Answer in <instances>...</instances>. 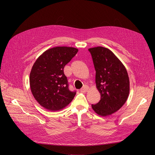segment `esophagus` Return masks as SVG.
<instances>
[{"instance_id":"obj_1","label":"esophagus","mask_w":155,"mask_h":155,"mask_svg":"<svg viewBox=\"0 0 155 155\" xmlns=\"http://www.w3.org/2000/svg\"><path fill=\"white\" fill-rule=\"evenodd\" d=\"M88 86H84L82 88H81V90H80V91L81 92H86L87 91H88Z\"/></svg>"}]
</instances>
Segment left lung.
<instances>
[{
  "mask_svg": "<svg viewBox=\"0 0 155 155\" xmlns=\"http://www.w3.org/2000/svg\"><path fill=\"white\" fill-rule=\"evenodd\" d=\"M96 70V83L101 99L92 109L101 116L118 110L127 100L130 83L123 63L111 50L102 46L89 48Z\"/></svg>",
  "mask_w": 155,
  "mask_h": 155,
  "instance_id": "obj_1",
  "label": "left lung"
}]
</instances>
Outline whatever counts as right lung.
<instances>
[{
    "mask_svg": "<svg viewBox=\"0 0 155 155\" xmlns=\"http://www.w3.org/2000/svg\"><path fill=\"white\" fill-rule=\"evenodd\" d=\"M78 51V49L67 46L51 48L42 54L33 65L30 74L31 92L45 109L61 110L74 99L76 92L68 89L63 69Z\"/></svg>",
    "mask_w": 155,
    "mask_h": 155,
    "instance_id": "obj_1",
    "label": "right lung"
}]
</instances>
